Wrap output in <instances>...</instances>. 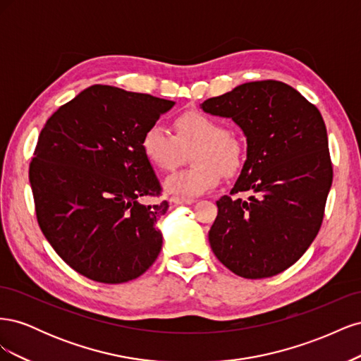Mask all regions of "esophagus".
<instances>
[{"instance_id": "34e87169", "label": "esophagus", "mask_w": 361, "mask_h": 361, "mask_svg": "<svg viewBox=\"0 0 361 361\" xmlns=\"http://www.w3.org/2000/svg\"><path fill=\"white\" fill-rule=\"evenodd\" d=\"M173 202L174 203H182V204H192L194 203V200H191V199H180V197H173Z\"/></svg>"}]
</instances>
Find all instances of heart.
I'll list each match as a JSON object with an SVG mask.
<instances>
[{"label":"heart","mask_w":361,"mask_h":361,"mask_svg":"<svg viewBox=\"0 0 361 361\" xmlns=\"http://www.w3.org/2000/svg\"><path fill=\"white\" fill-rule=\"evenodd\" d=\"M191 147H195L191 154L195 167L180 170L164 180V188L174 197H199L218 187L223 174L232 178L243 167L241 141L224 130L218 120L200 111H187L174 118L173 135L162 126L152 125L140 140L145 158L161 171L176 169L182 152Z\"/></svg>","instance_id":"b5f03b06"}]
</instances>
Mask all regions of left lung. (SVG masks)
I'll use <instances>...</instances> for the list:
<instances>
[{
	"mask_svg": "<svg viewBox=\"0 0 361 361\" xmlns=\"http://www.w3.org/2000/svg\"><path fill=\"white\" fill-rule=\"evenodd\" d=\"M203 111L231 117L247 137V161L231 195L216 202L209 244L244 279H265L293 265L318 235L333 164L318 108L274 81H255L206 99ZM250 190L248 201L235 198Z\"/></svg>",
	"mask_w": 361,
	"mask_h": 361,
	"instance_id": "8db88e82",
	"label": "left lung"
}]
</instances>
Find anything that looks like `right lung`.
I'll list each match as a JSON object with an SVG mask.
<instances>
[{"label":"right lung","instance_id":"right-lung-1","mask_svg":"<svg viewBox=\"0 0 361 361\" xmlns=\"http://www.w3.org/2000/svg\"><path fill=\"white\" fill-rule=\"evenodd\" d=\"M173 101L96 84L61 105L40 130L30 183L40 231L81 276L99 283L140 277L157 260L155 227L167 200L140 149Z\"/></svg>","mask_w":361,"mask_h":361}]
</instances>
